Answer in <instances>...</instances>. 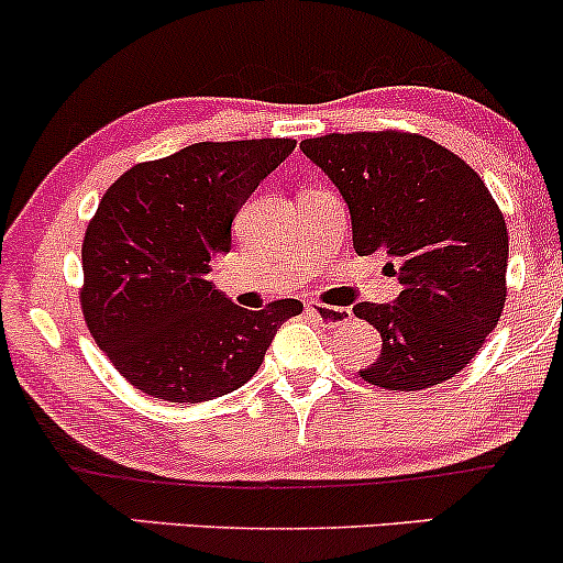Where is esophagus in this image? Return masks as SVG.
Masks as SVG:
<instances>
[{
    "label": "esophagus",
    "instance_id": "obj_1",
    "mask_svg": "<svg viewBox=\"0 0 563 563\" xmlns=\"http://www.w3.org/2000/svg\"><path fill=\"white\" fill-rule=\"evenodd\" d=\"M305 310H307V314H310V318L320 320V323L329 325V329L344 325L352 318V312L347 310V307H323V305H314V301H310Z\"/></svg>",
    "mask_w": 563,
    "mask_h": 563
}]
</instances>
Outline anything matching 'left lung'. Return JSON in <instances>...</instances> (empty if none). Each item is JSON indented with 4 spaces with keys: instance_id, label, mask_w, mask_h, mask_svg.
<instances>
[{
    "instance_id": "1",
    "label": "left lung",
    "mask_w": 563,
    "mask_h": 563,
    "mask_svg": "<svg viewBox=\"0 0 563 563\" xmlns=\"http://www.w3.org/2000/svg\"><path fill=\"white\" fill-rule=\"evenodd\" d=\"M331 178L361 256L385 251L400 280L390 305L352 307L382 336L361 372L385 390H424L473 361L505 307L508 227L465 159L411 133H331L301 141Z\"/></svg>"
}]
</instances>
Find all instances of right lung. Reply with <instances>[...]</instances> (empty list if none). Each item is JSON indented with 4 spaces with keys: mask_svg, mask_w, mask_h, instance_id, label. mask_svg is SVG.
<instances>
[{
    "mask_svg": "<svg viewBox=\"0 0 563 563\" xmlns=\"http://www.w3.org/2000/svg\"><path fill=\"white\" fill-rule=\"evenodd\" d=\"M296 150L294 139L200 141L122 173L82 243V312L98 347L135 390L202 404L238 390L301 301L232 305L211 262L253 189Z\"/></svg>",
    "mask_w": 563,
    "mask_h": 563,
    "instance_id": "1",
    "label": "right lung"
}]
</instances>
